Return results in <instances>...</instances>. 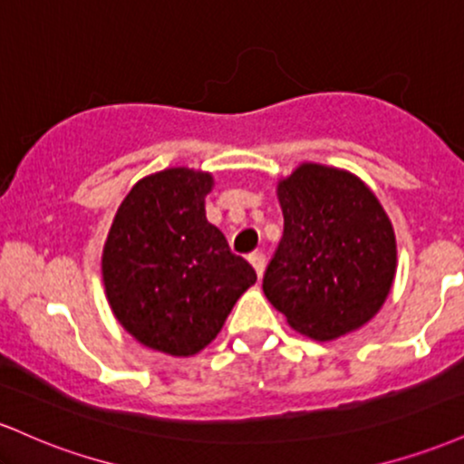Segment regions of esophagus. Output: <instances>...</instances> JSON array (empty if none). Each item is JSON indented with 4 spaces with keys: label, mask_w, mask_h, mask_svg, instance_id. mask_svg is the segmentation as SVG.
I'll use <instances>...</instances> for the list:
<instances>
[{
    "label": "esophagus",
    "mask_w": 464,
    "mask_h": 464,
    "mask_svg": "<svg viewBox=\"0 0 464 464\" xmlns=\"http://www.w3.org/2000/svg\"><path fill=\"white\" fill-rule=\"evenodd\" d=\"M248 262L253 264V268H255V273H257V276L264 275V270H266V255L262 253V250H255V253H250L248 255Z\"/></svg>",
    "instance_id": "34e87169"
}]
</instances>
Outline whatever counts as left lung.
<instances>
[{"mask_svg":"<svg viewBox=\"0 0 464 464\" xmlns=\"http://www.w3.org/2000/svg\"><path fill=\"white\" fill-rule=\"evenodd\" d=\"M276 196L284 237L266 268V299L314 340L360 329L384 305L397 273L384 207L355 174L321 163H301Z\"/></svg>","mask_w":464,"mask_h":464,"instance_id":"8db88e82","label":"left lung"}]
</instances>
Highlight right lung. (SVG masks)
Listing matches in <instances>:
<instances>
[{"label": "right lung", "mask_w": 464, "mask_h": 464, "mask_svg": "<svg viewBox=\"0 0 464 464\" xmlns=\"http://www.w3.org/2000/svg\"><path fill=\"white\" fill-rule=\"evenodd\" d=\"M209 172L168 168L137 180L102 250L106 299L143 347L188 358L220 334L239 296L257 281L205 216Z\"/></svg>", "instance_id": "obj_1"}]
</instances>
